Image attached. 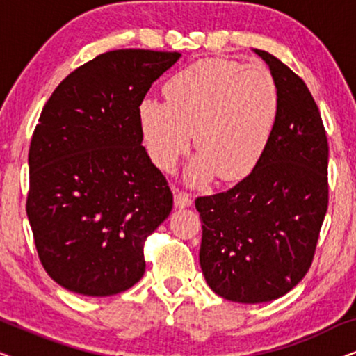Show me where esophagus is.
Returning a JSON list of instances; mask_svg holds the SVG:
<instances>
[{"label":"esophagus","mask_w":356,"mask_h":356,"mask_svg":"<svg viewBox=\"0 0 356 356\" xmlns=\"http://www.w3.org/2000/svg\"><path fill=\"white\" fill-rule=\"evenodd\" d=\"M193 206V199L188 193L179 191V189H175V207L177 209H184V207H191Z\"/></svg>","instance_id":"obj_1"}]
</instances>
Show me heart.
Segmentation results:
<instances>
[{
  "label": "heart",
  "instance_id": "1",
  "mask_svg": "<svg viewBox=\"0 0 356 356\" xmlns=\"http://www.w3.org/2000/svg\"><path fill=\"white\" fill-rule=\"evenodd\" d=\"M167 102L144 100L139 123L154 163L172 172L194 134L199 154L186 181L202 186L218 175L238 181L264 155L280 111L279 87L267 67L204 60L165 84Z\"/></svg>",
  "mask_w": 356,
  "mask_h": 356
}]
</instances>
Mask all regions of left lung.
Instances as JSON below:
<instances>
[{"mask_svg":"<svg viewBox=\"0 0 356 356\" xmlns=\"http://www.w3.org/2000/svg\"><path fill=\"white\" fill-rule=\"evenodd\" d=\"M279 87V120L256 168L228 191L196 199L207 285L236 303L280 298L308 272L329 202V144L301 77L264 50Z\"/></svg>","mask_w":356,"mask_h":356,"instance_id":"8db88e82","label":"left lung"}]
</instances>
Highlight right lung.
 Segmentation results:
<instances>
[{"label":"right lung","mask_w":356,"mask_h":356,"mask_svg":"<svg viewBox=\"0 0 356 356\" xmlns=\"http://www.w3.org/2000/svg\"><path fill=\"white\" fill-rule=\"evenodd\" d=\"M179 56L106 51L43 106L26 209L42 266L70 291L110 296L144 275V243L170 216L173 194L143 147L139 105Z\"/></svg>","instance_id":"right-lung-1"}]
</instances>
